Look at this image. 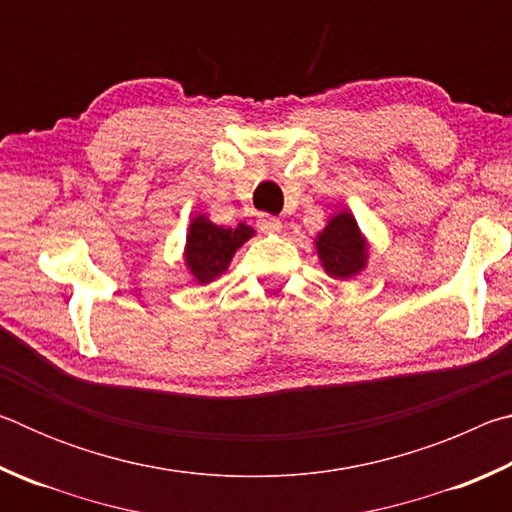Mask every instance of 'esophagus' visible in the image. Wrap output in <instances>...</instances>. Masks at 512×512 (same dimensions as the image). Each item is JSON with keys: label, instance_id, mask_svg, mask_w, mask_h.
<instances>
[{"label": "esophagus", "instance_id": "obj_1", "mask_svg": "<svg viewBox=\"0 0 512 512\" xmlns=\"http://www.w3.org/2000/svg\"><path fill=\"white\" fill-rule=\"evenodd\" d=\"M257 228L262 232H280L282 230V221L275 219L271 214H262L257 219Z\"/></svg>", "mask_w": 512, "mask_h": 512}]
</instances>
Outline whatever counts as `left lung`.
Returning <instances> with one entry per match:
<instances>
[{"label":"left lung","mask_w":512,"mask_h":512,"mask_svg":"<svg viewBox=\"0 0 512 512\" xmlns=\"http://www.w3.org/2000/svg\"><path fill=\"white\" fill-rule=\"evenodd\" d=\"M316 250L325 273L334 280H348L361 273L368 262V244L350 212H339L327 221L325 230L316 237Z\"/></svg>","instance_id":"left-lung-1"}]
</instances>
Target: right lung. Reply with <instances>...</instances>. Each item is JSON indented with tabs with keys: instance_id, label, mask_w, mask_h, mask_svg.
I'll list each match as a JSON object with an SVG mask.
<instances>
[{
	"instance_id": "1",
	"label": "right lung",
	"mask_w": 512,
	"mask_h": 512,
	"mask_svg": "<svg viewBox=\"0 0 512 512\" xmlns=\"http://www.w3.org/2000/svg\"><path fill=\"white\" fill-rule=\"evenodd\" d=\"M253 235L255 230L246 223H239L235 228H223V225H214L205 214L194 216L185 246L189 273L194 275L198 284L216 280L230 266L237 248L244 246Z\"/></svg>"
}]
</instances>
